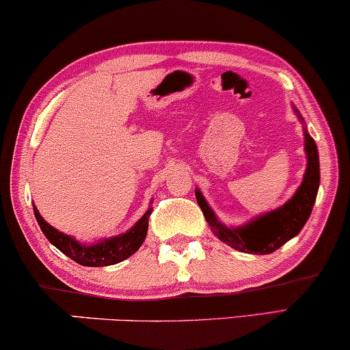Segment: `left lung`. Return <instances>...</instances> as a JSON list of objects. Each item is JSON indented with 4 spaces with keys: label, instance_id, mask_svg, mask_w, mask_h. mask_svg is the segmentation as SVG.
<instances>
[{
    "label": "left lung",
    "instance_id": "obj_1",
    "mask_svg": "<svg viewBox=\"0 0 350 350\" xmlns=\"http://www.w3.org/2000/svg\"><path fill=\"white\" fill-rule=\"evenodd\" d=\"M306 137V154H308V169H306L304 180L296 191V194L285 205L274 212L262 215V217L253 219L252 223L239 229H229L217 221L212 208L205 202L204 196L199 189H196V198L204 217L215 229L217 236L223 242L236 248V250L245 253H255V255H267L275 252L291 237H295L310 217L315 198H317L319 183H320V165L319 152L315 146L314 138L304 132Z\"/></svg>",
    "mask_w": 350,
    "mask_h": 350
}]
</instances>
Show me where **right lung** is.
I'll use <instances>...</instances> for the list:
<instances>
[{
	"instance_id": "right-lung-1",
	"label": "right lung",
	"mask_w": 350,
	"mask_h": 350,
	"mask_svg": "<svg viewBox=\"0 0 350 350\" xmlns=\"http://www.w3.org/2000/svg\"><path fill=\"white\" fill-rule=\"evenodd\" d=\"M33 210H35L36 221L40 224L41 231L44 232V236L49 239L52 245H55L62 253H65L66 256L71 258V260L79 262L83 266H111L116 265V262H121L127 260L129 256L133 255L140 245L145 241L146 231H148V218L152 212V208L148 210V212L143 215V217L138 219V223L133 226L131 231H127L122 236L107 239V241L95 243V245H81L66 236L64 232H59L57 229L49 226L42 217L38 212L35 205H33Z\"/></svg>"
}]
</instances>
